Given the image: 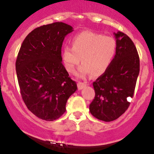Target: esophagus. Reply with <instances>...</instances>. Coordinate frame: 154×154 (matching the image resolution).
Returning <instances> with one entry per match:
<instances>
[{"instance_id":"esophagus-1","label":"esophagus","mask_w":154,"mask_h":154,"mask_svg":"<svg viewBox=\"0 0 154 154\" xmlns=\"http://www.w3.org/2000/svg\"><path fill=\"white\" fill-rule=\"evenodd\" d=\"M86 86V83H81V82H78V83H77V88H78L79 90H81V89H83Z\"/></svg>"}]
</instances>
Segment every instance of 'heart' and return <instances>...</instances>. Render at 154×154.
Masks as SVG:
<instances>
[{
  "mask_svg": "<svg viewBox=\"0 0 154 154\" xmlns=\"http://www.w3.org/2000/svg\"><path fill=\"white\" fill-rule=\"evenodd\" d=\"M116 51L117 44L113 37L86 31L73 37L72 47H64L62 59L65 69L74 73L81 58L79 75L84 77L91 74L98 77L109 68Z\"/></svg>",
  "mask_w": 154,
  "mask_h": 154,
  "instance_id": "obj_1",
  "label": "heart"
}]
</instances>
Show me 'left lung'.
<instances>
[{"label": "left lung", "instance_id": "8db88e82", "mask_svg": "<svg viewBox=\"0 0 154 154\" xmlns=\"http://www.w3.org/2000/svg\"><path fill=\"white\" fill-rule=\"evenodd\" d=\"M117 51L107 71L93 83L95 95L89 111L100 120L110 122L129 107L140 71L139 56L132 40L124 33H113Z\"/></svg>", "mask_w": 154, "mask_h": 154}]
</instances>
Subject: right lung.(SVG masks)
Instances as JSON below:
<instances>
[{"label":"right lung","instance_id":"1","mask_svg":"<svg viewBox=\"0 0 154 154\" xmlns=\"http://www.w3.org/2000/svg\"><path fill=\"white\" fill-rule=\"evenodd\" d=\"M73 31L62 22L35 28L22 42L16 59L22 99L30 111L47 121L65 113L67 101L77 89L62 63V43Z\"/></svg>","mask_w":154,"mask_h":154}]
</instances>
